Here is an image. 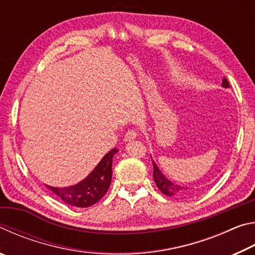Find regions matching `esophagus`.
Returning <instances> with one entry per match:
<instances>
[{"label":"esophagus","mask_w":255,"mask_h":255,"mask_svg":"<svg viewBox=\"0 0 255 255\" xmlns=\"http://www.w3.org/2000/svg\"><path fill=\"white\" fill-rule=\"evenodd\" d=\"M137 137V132L135 130H128L125 135V141H130L132 139H135Z\"/></svg>","instance_id":"34e87169"}]
</instances>
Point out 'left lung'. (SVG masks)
I'll return each instance as SVG.
<instances>
[{
    "mask_svg": "<svg viewBox=\"0 0 255 255\" xmlns=\"http://www.w3.org/2000/svg\"><path fill=\"white\" fill-rule=\"evenodd\" d=\"M222 85L224 88H230V83H228V81L224 77L223 79V83ZM153 178L155 183H156L157 188L161 190V191L164 193V195L169 196V197H184L189 195V190L188 188H184V187H181V185L176 184L171 182V181L166 178L165 175H163V173L156 165V163H155L153 159Z\"/></svg>",
    "mask_w": 255,
    "mask_h": 255,
    "instance_id": "8db88e82",
    "label": "left lung"
}]
</instances>
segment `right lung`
<instances>
[{"mask_svg":"<svg viewBox=\"0 0 255 255\" xmlns=\"http://www.w3.org/2000/svg\"><path fill=\"white\" fill-rule=\"evenodd\" d=\"M118 152L117 148L107 153L91 173L80 183L66 188H55L47 185L51 192L58 196L67 205L86 208L101 199L106 195L111 183L112 158Z\"/></svg>","mask_w":255,"mask_h":255,"instance_id":"obj_1","label":"right lung"}]
</instances>
